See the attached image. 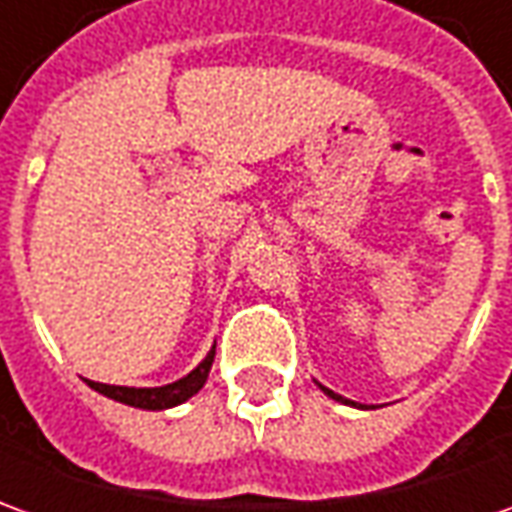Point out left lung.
<instances>
[{"label": "left lung", "instance_id": "left-lung-1", "mask_svg": "<svg viewBox=\"0 0 512 512\" xmlns=\"http://www.w3.org/2000/svg\"><path fill=\"white\" fill-rule=\"evenodd\" d=\"M317 385H320V382H317ZM320 391H323V394H326V397L334 399V402H343V405H354V408H365V405H357V402H348V399L340 397V394H334V391H328L326 385H320Z\"/></svg>", "mask_w": 512, "mask_h": 512}]
</instances>
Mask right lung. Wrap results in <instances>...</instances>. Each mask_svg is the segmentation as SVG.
<instances>
[{"instance_id":"add662e5","label":"right lung","mask_w":512,"mask_h":512,"mask_svg":"<svg viewBox=\"0 0 512 512\" xmlns=\"http://www.w3.org/2000/svg\"><path fill=\"white\" fill-rule=\"evenodd\" d=\"M212 362H215V345L209 348V354L203 357L186 377L175 379L169 385H158V388H127V385H107V382H93L87 379V385L104 394L107 399H115L121 405H130V408H141V411H167L175 405H184L186 399H192L203 388V382L212 371Z\"/></svg>"}]
</instances>
